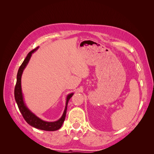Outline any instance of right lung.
<instances>
[{
    "instance_id": "1",
    "label": "right lung",
    "mask_w": 154,
    "mask_h": 154,
    "mask_svg": "<svg viewBox=\"0 0 154 154\" xmlns=\"http://www.w3.org/2000/svg\"><path fill=\"white\" fill-rule=\"evenodd\" d=\"M38 47H37L36 48L32 50L27 54L26 58L24 60V62H22L19 69H18L17 76V83L15 87V91H14L15 99L23 118H24L26 122L29 125L32 126V127H35L40 130H45V131H55V130H57L61 128L63 123L64 122L65 118H66V116L68 102L69 100L71 99V97L73 96L74 93H71V94H69L67 95L66 100V107H65V110L63 115L58 121H56V122H48L43 121L42 119H41L37 117L36 115H35L32 112H31L29 110L28 108H27L24 101V98H23V94L22 92L21 88V78L23 71H24V69L26 68L27 63H28L32 54L36 50L38 49Z\"/></svg>"
}]
</instances>
